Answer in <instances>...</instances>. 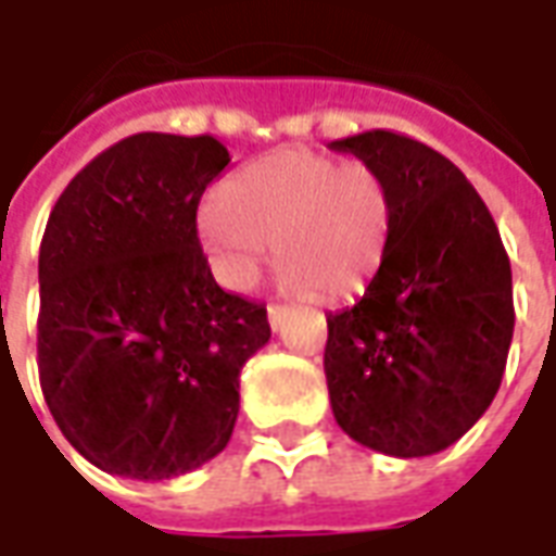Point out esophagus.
I'll return each instance as SVG.
<instances>
[{
    "mask_svg": "<svg viewBox=\"0 0 556 556\" xmlns=\"http://www.w3.org/2000/svg\"><path fill=\"white\" fill-rule=\"evenodd\" d=\"M286 315H289V309H286L282 303H270V306H267V321H270V327H274V330H279V327H282Z\"/></svg>",
    "mask_w": 556,
    "mask_h": 556,
    "instance_id": "34e87169",
    "label": "esophagus"
}]
</instances>
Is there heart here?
<instances>
[{
    "instance_id": "b5f03b06",
    "label": "heart",
    "mask_w": 556,
    "mask_h": 556,
    "mask_svg": "<svg viewBox=\"0 0 556 556\" xmlns=\"http://www.w3.org/2000/svg\"><path fill=\"white\" fill-rule=\"evenodd\" d=\"M199 229L235 286L258 277L274 243L286 289L349 303L384 267L393 195L384 175L366 163L315 148H279L223 184Z\"/></svg>"
}]
</instances>
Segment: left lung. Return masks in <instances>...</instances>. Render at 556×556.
Here are the masks:
<instances>
[{"label": "left lung", "mask_w": 556, "mask_h": 556, "mask_svg": "<svg viewBox=\"0 0 556 556\" xmlns=\"http://www.w3.org/2000/svg\"><path fill=\"white\" fill-rule=\"evenodd\" d=\"M330 148L381 172L393 195L384 267L327 315L333 417L375 453H441L497 396L515 327L509 255L473 184L434 148L390 130Z\"/></svg>", "instance_id": "8db88e82"}]
</instances>
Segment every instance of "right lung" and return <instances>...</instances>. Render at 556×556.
<instances>
[{
  "label": "right lung",
  "instance_id": "obj_1",
  "mask_svg": "<svg viewBox=\"0 0 556 556\" xmlns=\"http://www.w3.org/2000/svg\"><path fill=\"white\" fill-rule=\"evenodd\" d=\"M229 160L214 137L137 134L77 172L47 219L41 390L106 473L157 482L223 453L243 363L270 339L265 306L219 289L199 247V199Z\"/></svg>",
  "mask_w": 556,
  "mask_h": 556
}]
</instances>
